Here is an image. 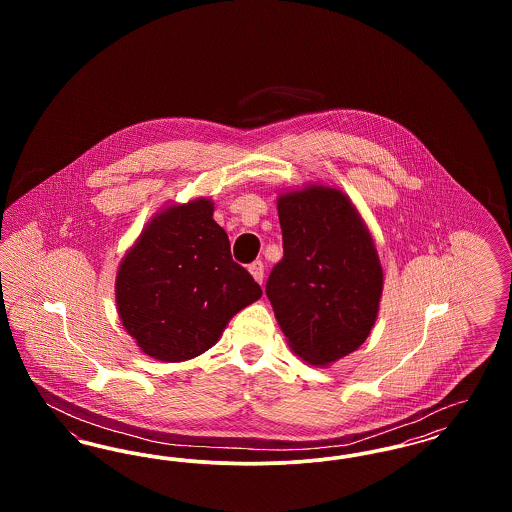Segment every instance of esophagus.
Returning <instances> with one entry per match:
<instances>
[{
  "instance_id": "1",
  "label": "esophagus",
  "mask_w": 512,
  "mask_h": 512,
  "mask_svg": "<svg viewBox=\"0 0 512 512\" xmlns=\"http://www.w3.org/2000/svg\"><path fill=\"white\" fill-rule=\"evenodd\" d=\"M249 272H251V276H253L259 284H263V278H265V265H263V261H253V263L249 265Z\"/></svg>"
}]
</instances>
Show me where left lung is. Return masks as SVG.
I'll return each instance as SVG.
<instances>
[{
  "label": "left lung",
  "mask_w": 512,
  "mask_h": 512,
  "mask_svg": "<svg viewBox=\"0 0 512 512\" xmlns=\"http://www.w3.org/2000/svg\"><path fill=\"white\" fill-rule=\"evenodd\" d=\"M284 257L267 297L293 351L313 365L353 353L376 322L384 274L365 222L340 190L280 195Z\"/></svg>",
  "instance_id": "obj_1"
}]
</instances>
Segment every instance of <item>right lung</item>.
I'll return each mask as SVG.
<instances>
[{"label":"right lung","mask_w":512,"mask_h":512,"mask_svg":"<svg viewBox=\"0 0 512 512\" xmlns=\"http://www.w3.org/2000/svg\"><path fill=\"white\" fill-rule=\"evenodd\" d=\"M261 295L253 276L232 259L209 199L157 215L117 274L126 332L149 357L165 363L207 351L228 320Z\"/></svg>","instance_id":"1"}]
</instances>
